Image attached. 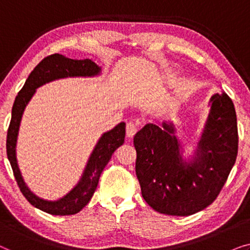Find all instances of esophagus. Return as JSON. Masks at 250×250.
Instances as JSON below:
<instances>
[{
    "label": "esophagus",
    "mask_w": 250,
    "mask_h": 250,
    "mask_svg": "<svg viewBox=\"0 0 250 250\" xmlns=\"http://www.w3.org/2000/svg\"><path fill=\"white\" fill-rule=\"evenodd\" d=\"M136 131H138V125L134 122L127 123V125H126V134H127L128 138H132L136 133Z\"/></svg>",
    "instance_id": "34e87169"
}]
</instances>
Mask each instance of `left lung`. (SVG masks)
I'll return each mask as SVG.
<instances>
[{
    "label": "left lung",
    "instance_id": "1",
    "mask_svg": "<svg viewBox=\"0 0 250 250\" xmlns=\"http://www.w3.org/2000/svg\"><path fill=\"white\" fill-rule=\"evenodd\" d=\"M210 111L190 159L172 123H149L134 136L135 173L150 207L166 215L189 216L213 204L238 155V126L229 95L214 94Z\"/></svg>",
    "mask_w": 250,
    "mask_h": 250
}]
</instances>
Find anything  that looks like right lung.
<instances>
[{"label":"right lung","instance_id":"right-lung-1","mask_svg":"<svg viewBox=\"0 0 250 250\" xmlns=\"http://www.w3.org/2000/svg\"><path fill=\"white\" fill-rule=\"evenodd\" d=\"M101 74L99 67L91 59H69L62 54L54 53L44 58L29 74L21 90L16 97L12 107L11 122L6 135V155L11 164L13 175L23 196L34 207L51 215H74L81 211L88 204L97 189L102 170L110 160L115 150L119 148L125 140V123H119L111 131L102 134L92 151L80 182L58 200H45L37 197L28 189L22 179L16 156L17 139L20 122L30 99L35 94L36 88L49 82L67 77H94Z\"/></svg>","mask_w":250,"mask_h":250}]
</instances>
